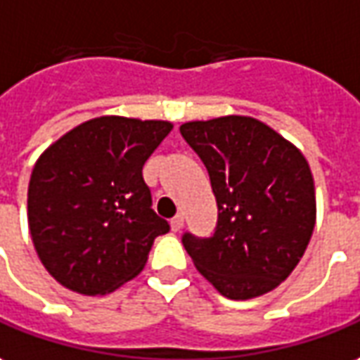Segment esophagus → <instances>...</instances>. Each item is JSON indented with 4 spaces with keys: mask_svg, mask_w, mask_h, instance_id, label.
<instances>
[{
    "mask_svg": "<svg viewBox=\"0 0 360 360\" xmlns=\"http://www.w3.org/2000/svg\"><path fill=\"white\" fill-rule=\"evenodd\" d=\"M170 227H172V231H180V229L184 227V215H182V213L174 215V217L170 219Z\"/></svg>",
    "mask_w": 360,
    "mask_h": 360,
    "instance_id": "1",
    "label": "esophagus"
}]
</instances>
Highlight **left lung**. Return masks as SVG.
I'll use <instances>...</instances> for the list:
<instances>
[{
  "label": "left lung",
  "mask_w": 360,
  "mask_h": 360,
  "mask_svg": "<svg viewBox=\"0 0 360 360\" xmlns=\"http://www.w3.org/2000/svg\"><path fill=\"white\" fill-rule=\"evenodd\" d=\"M210 172L217 200L212 237H182L195 269L225 298L251 300L288 278L316 225L306 156L255 117L227 115L180 127Z\"/></svg>",
  "instance_id": "8db88e82"
}]
</instances>
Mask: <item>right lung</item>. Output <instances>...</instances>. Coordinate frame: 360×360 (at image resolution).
I'll list each match as a JSON object with an SVG mask.
<instances>
[{
	"instance_id": "obj_1",
	"label": "right lung",
	"mask_w": 360,
	"mask_h": 360,
	"mask_svg": "<svg viewBox=\"0 0 360 360\" xmlns=\"http://www.w3.org/2000/svg\"><path fill=\"white\" fill-rule=\"evenodd\" d=\"M170 121L103 115L62 135L39 156L27 217L34 251L52 278L84 296H103L145 269L158 235L143 166Z\"/></svg>"
}]
</instances>
